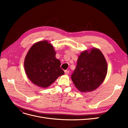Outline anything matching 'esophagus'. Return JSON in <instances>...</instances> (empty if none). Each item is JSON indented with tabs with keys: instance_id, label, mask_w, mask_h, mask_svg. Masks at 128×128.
<instances>
[{
	"instance_id": "1",
	"label": "esophagus",
	"mask_w": 128,
	"mask_h": 128,
	"mask_svg": "<svg viewBox=\"0 0 128 128\" xmlns=\"http://www.w3.org/2000/svg\"><path fill=\"white\" fill-rule=\"evenodd\" d=\"M64 72H65V74H66V75H68V74L70 73V70H65L64 71Z\"/></svg>"
}]
</instances>
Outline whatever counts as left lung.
<instances>
[{"instance_id":"obj_1","label":"left lung","mask_w":128,"mask_h":128,"mask_svg":"<svg viewBox=\"0 0 128 128\" xmlns=\"http://www.w3.org/2000/svg\"><path fill=\"white\" fill-rule=\"evenodd\" d=\"M107 72V62L102 53L97 48H92L90 52L86 50L80 54L71 78L79 91L90 92L102 84Z\"/></svg>"}]
</instances>
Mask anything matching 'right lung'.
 Masks as SVG:
<instances>
[{
	"instance_id": "right-lung-1",
	"label": "right lung",
	"mask_w": 128,
	"mask_h": 128,
	"mask_svg": "<svg viewBox=\"0 0 128 128\" xmlns=\"http://www.w3.org/2000/svg\"><path fill=\"white\" fill-rule=\"evenodd\" d=\"M56 54L53 46L46 40L32 46L25 58L24 68L27 76L34 84L47 88L64 74Z\"/></svg>"
}]
</instances>
